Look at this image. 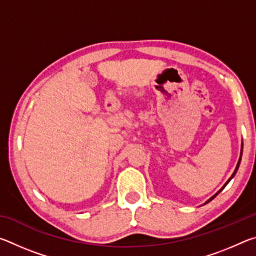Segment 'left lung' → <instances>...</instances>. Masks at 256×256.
Listing matches in <instances>:
<instances>
[{"label": "left lung", "mask_w": 256, "mask_h": 256, "mask_svg": "<svg viewBox=\"0 0 256 256\" xmlns=\"http://www.w3.org/2000/svg\"><path fill=\"white\" fill-rule=\"evenodd\" d=\"M240 156H242V154H240ZM240 159H242V157H240V160H238V164H237V166H236V170H235V172H232V177H230V178H229V180H227V183H226V184H224V188H222V190H219V192H216V194H214V196H212V198H210V200H209V201H208V202H210V201H211V200H212V198H216V196H218V194H219V193H220V192H222V190H224V186H226V185H227V184H228V183H229V180H232V177H234V176H235V174H236V172H237V170H238V167H240ZM208 202H206V203H208Z\"/></svg>", "instance_id": "1"}]
</instances>
